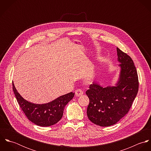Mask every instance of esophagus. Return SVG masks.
Returning <instances> with one entry per match:
<instances>
[{"label": "esophagus", "mask_w": 151, "mask_h": 151, "mask_svg": "<svg viewBox=\"0 0 151 151\" xmlns=\"http://www.w3.org/2000/svg\"><path fill=\"white\" fill-rule=\"evenodd\" d=\"M75 93H76V95L77 96H80L82 95L84 93V91L81 89H78L76 91Z\"/></svg>", "instance_id": "esophagus-1"}]
</instances>
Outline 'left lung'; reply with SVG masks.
<instances>
[{
	"instance_id": "8db88e82",
	"label": "left lung",
	"mask_w": 151,
	"mask_h": 151,
	"mask_svg": "<svg viewBox=\"0 0 151 151\" xmlns=\"http://www.w3.org/2000/svg\"><path fill=\"white\" fill-rule=\"evenodd\" d=\"M120 67L113 86L103 87L93 82L86 94L89 99L87 116L91 122L102 127L115 124L129 111L138 91V78L134 63L126 53L117 47Z\"/></svg>"
}]
</instances>
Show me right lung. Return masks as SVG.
<instances>
[{
    "label": "right lung",
    "mask_w": 151,
    "mask_h": 151,
    "mask_svg": "<svg viewBox=\"0 0 151 151\" xmlns=\"http://www.w3.org/2000/svg\"><path fill=\"white\" fill-rule=\"evenodd\" d=\"M13 90L16 99L27 119L35 124L48 127L56 124L62 117L65 105L73 98L74 93L70 92L46 104H34L24 99L13 82Z\"/></svg>",
    "instance_id": "add662e5"
}]
</instances>
